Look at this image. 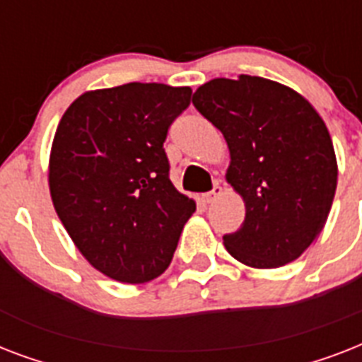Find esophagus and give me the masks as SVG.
Listing matches in <instances>:
<instances>
[{
  "label": "esophagus",
  "mask_w": 362,
  "mask_h": 362,
  "mask_svg": "<svg viewBox=\"0 0 362 362\" xmlns=\"http://www.w3.org/2000/svg\"><path fill=\"white\" fill-rule=\"evenodd\" d=\"M220 195H221V186H220V184H216V186L212 187V192L204 193L203 201H204V203H214L216 199L220 197Z\"/></svg>",
  "instance_id": "esophagus-1"
}]
</instances>
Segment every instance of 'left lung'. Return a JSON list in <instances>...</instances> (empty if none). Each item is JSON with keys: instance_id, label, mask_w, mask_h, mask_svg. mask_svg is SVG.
<instances>
[{"instance_id": "obj_1", "label": "left lung", "mask_w": 362, "mask_h": 362, "mask_svg": "<svg viewBox=\"0 0 362 362\" xmlns=\"http://www.w3.org/2000/svg\"><path fill=\"white\" fill-rule=\"evenodd\" d=\"M193 105L223 133L227 182L244 199L227 252L253 269H278L303 255L325 226L338 167L325 122L280 82L240 75L197 88Z\"/></svg>"}]
</instances>
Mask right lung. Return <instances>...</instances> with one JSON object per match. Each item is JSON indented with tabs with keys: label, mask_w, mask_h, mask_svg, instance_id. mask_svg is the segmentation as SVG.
I'll list each match as a JSON object with an SVG mask.
<instances>
[{
	"label": "right lung",
	"mask_w": 362,
	"mask_h": 362,
	"mask_svg": "<svg viewBox=\"0 0 362 362\" xmlns=\"http://www.w3.org/2000/svg\"><path fill=\"white\" fill-rule=\"evenodd\" d=\"M192 88L129 82L82 93L54 135L48 186L78 252L116 281L163 274L195 212L169 178L163 142Z\"/></svg>",
	"instance_id": "add662e5"
}]
</instances>
